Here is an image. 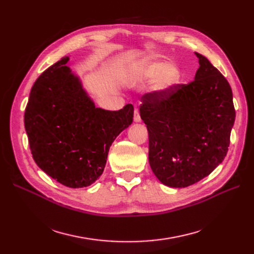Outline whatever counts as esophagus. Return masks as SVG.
I'll list each match as a JSON object with an SVG mask.
<instances>
[{
  "mask_svg": "<svg viewBox=\"0 0 254 254\" xmlns=\"http://www.w3.org/2000/svg\"><path fill=\"white\" fill-rule=\"evenodd\" d=\"M133 120H134V122H135V123H139V122H141V117H140V112H139V110H137V109H135V110H134V115H133Z\"/></svg>",
  "mask_w": 254,
  "mask_h": 254,
  "instance_id": "esophagus-1",
  "label": "esophagus"
}]
</instances>
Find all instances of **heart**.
Wrapping results in <instances>:
<instances>
[{"label":"heart","instance_id":"b5f03b06","mask_svg":"<svg viewBox=\"0 0 254 254\" xmlns=\"http://www.w3.org/2000/svg\"><path fill=\"white\" fill-rule=\"evenodd\" d=\"M129 73L133 77L143 80L155 79L152 90L166 92L177 86L181 80V71L178 66L170 64L165 60H143L132 64Z\"/></svg>","mask_w":254,"mask_h":254}]
</instances>
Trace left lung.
I'll return each mask as SVG.
<instances>
[{
	"label": "left lung",
	"instance_id": "obj_1",
	"mask_svg": "<svg viewBox=\"0 0 254 254\" xmlns=\"http://www.w3.org/2000/svg\"><path fill=\"white\" fill-rule=\"evenodd\" d=\"M195 55L193 81L141 97L151 171L171 188L200 181L224 161L235 121L229 82L201 54Z\"/></svg>",
	"mask_w": 254,
	"mask_h": 254
}]
</instances>
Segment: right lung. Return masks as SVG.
Listing matches in <instances>:
<instances>
[{
	"instance_id": "add662e5",
	"label": "right lung",
	"mask_w": 254,
	"mask_h": 254,
	"mask_svg": "<svg viewBox=\"0 0 254 254\" xmlns=\"http://www.w3.org/2000/svg\"><path fill=\"white\" fill-rule=\"evenodd\" d=\"M68 60H59L35 81L24 125L37 165L59 183L78 189L103 174L111 144L131 125L133 106L97 108Z\"/></svg>"
}]
</instances>
